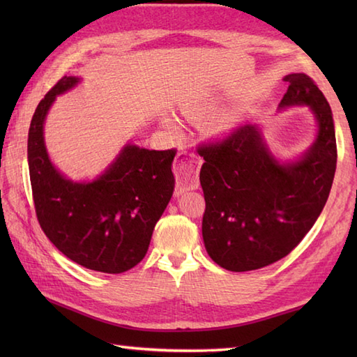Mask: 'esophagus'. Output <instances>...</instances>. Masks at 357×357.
Instances as JSON below:
<instances>
[{"instance_id":"1","label":"esophagus","mask_w":357,"mask_h":357,"mask_svg":"<svg viewBox=\"0 0 357 357\" xmlns=\"http://www.w3.org/2000/svg\"><path fill=\"white\" fill-rule=\"evenodd\" d=\"M199 167H201V159L196 156L193 151H187V150L179 151L173 164L174 173H176V178H178L174 195L179 196L187 190H195V188H198Z\"/></svg>"}]
</instances>
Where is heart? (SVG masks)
Here are the masks:
<instances>
[{
    "label": "heart",
    "instance_id": "1",
    "mask_svg": "<svg viewBox=\"0 0 357 357\" xmlns=\"http://www.w3.org/2000/svg\"><path fill=\"white\" fill-rule=\"evenodd\" d=\"M199 110H201V107H195V109H190V113L199 112ZM164 126H165L167 128H169V130H173V132H176L178 128H179L178 123H176V121H174L173 118H165V119H164ZM213 127H215V130H216V132H222V130H225V128H227V119L221 118V119L215 121Z\"/></svg>",
    "mask_w": 357,
    "mask_h": 357
}]
</instances>
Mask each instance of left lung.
<instances>
[{"label": "left lung", "instance_id": "1", "mask_svg": "<svg viewBox=\"0 0 357 357\" xmlns=\"http://www.w3.org/2000/svg\"><path fill=\"white\" fill-rule=\"evenodd\" d=\"M284 81L280 107L310 105L319 124L304 158L279 164L250 124L198 149L206 161L199 173L204 244L225 270H257L291 253L319 218L335 179L337 147L327 98L305 73Z\"/></svg>", "mask_w": 357, "mask_h": 357}]
</instances>
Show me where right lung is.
<instances>
[{"label": "right lung", "instance_id": "obj_1", "mask_svg": "<svg viewBox=\"0 0 357 357\" xmlns=\"http://www.w3.org/2000/svg\"><path fill=\"white\" fill-rule=\"evenodd\" d=\"M63 77L38 104L30 121L27 158L35 213L45 236L69 259L89 270L124 273L146 256L151 234L174 190L176 149L127 146L93 183L59 174L44 147L43 124L56 95L77 86Z\"/></svg>", "mask_w": 357, "mask_h": 357}]
</instances>
